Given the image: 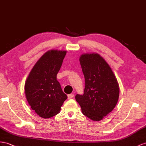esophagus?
Segmentation results:
<instances>
[{"instance_id":"obj_1","label":"esophagus","mask_w":146,"mask_h":146,"mask_svg":"<svg viewBox=\"0 0 146 146\" xmlns=\"http://www.w3.org/2000/svg\"><path fill=\"white\" fill-rule=\"evenodd\" d=\"M74 97V94H68V99H72Z\"/></svg>"}]
</instances>
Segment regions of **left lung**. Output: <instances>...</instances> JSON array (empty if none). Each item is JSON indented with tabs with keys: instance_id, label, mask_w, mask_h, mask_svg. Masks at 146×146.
<instances>
[{
	"instance_id": "obj_1",
	"label": "left lung",
	"mask_w": 146,
	"mask_h": 146,
	"mask_svg": "<svg viewBox=\"0 0 146 146\" xmlns=\"http://www.w3.org/2000/svg\"><path fill=\"white\" fill-rule=\"evenodd\" d=\"M80 62L85 79L83 95L76 100L85 116L99 121L111 112L119 98V86L109 64L98 54L81 55Z\"/></svg>"
}]
</instances>
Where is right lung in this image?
Returning <instances> with one entry per match:
<instances>
[{"instance_id": "add662e5", "label": "right lung", "mask_w": 146, "mask_h": 146, "mask_svg": "<svg viewBox=\"0 0 146 146\" xmlns=\"http://www.w3.org/2000/svg\"><path fill=\"white\" fill-rule=\"evenodd\" d=\"M66 54V51L47 52L36 62L26 81L25 91L28 104L43 118L58 114L67 99L57 80Z\"/></svg>"}]
</instances>
